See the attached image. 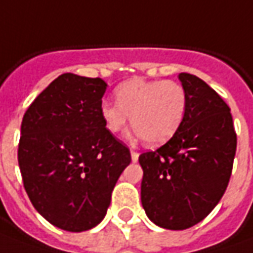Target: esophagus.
<instances>
[{"mask_svg": "<svg viewBox=\"0 0 253 253\" xmlns=\"http://www.w3.org/2000/svg\"><path fill=\"white\" fill-rule=\"evenodd\" d=\"M131 160H133V162L138 161V153L134 150H131Z\"/></svg>", "mask_w": 253, "mask_h": 253, "instance_id": "1", "label": "esophagus"}]
</instances>
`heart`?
Segmentation results:
<instances>
[{
	"mask_svg": "<svg viewBox=\"0 0 253 253\" xmlns=\"http://www.w3.org/2000/svg\"><path fill=\"white\" fill-rule=\"evenodd\" d=\"M116 103L103 100L100 118L112 134L126 128L128 120L137 134L150 145L169 140L185 118L187 106L186 89L170 80H130L115 91Z\"/></svg>",
	"mask_w": 253,
	"mask_h": 253,
	"instance_id": "obj_1",
	"label": "heart"
}]
</instances>
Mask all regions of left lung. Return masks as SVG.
<instances>
[{
	"label": "left lung",
	"mask_w": 253,
	"mask_h": 253,
	"mask_svg": "<svg viewBox=\"0 0 253 253\" xmlns=\"http://www.w3.org/2000/svg\"><path fill=\"white\" fill-rule=\"evenodd\" d=\"M179 80L187 95L185 118L167 143L138 157L141 205L167 230H186L211 213L228 186L237 151L228 105L196 75L180 73Z\"/></svg>",
	"instance_id": "8db88e82"
}]
</instances>
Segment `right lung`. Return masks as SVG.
Listing matches in <instances>:
<instances>
[{
	"label": "right lung",
	"mask_w": 253,
	"mask_h": 253,
	"mask_svg": "<svg viewBox=\"0 0 253 253\" xmlns=\"http://www.w3.org/2000/svg\"><path fill=\"white\" fill-rule=\"evenodd\" d=\"M108 84L66 73L25 112L18 162L33 207L50 224L71 232L106 215L130 150L103 125L99 106Z\"/></svg>",
	"instance_id": "add662e5"
}]
</instances>
